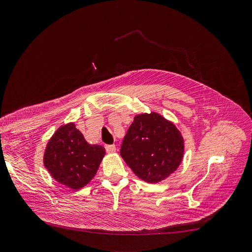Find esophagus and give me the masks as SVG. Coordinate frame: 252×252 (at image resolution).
<instances>
[{"mask_svg":"<svg viewBox=\"0 0 252 252\" xmlns=\"http://www.w3.org/2000/svg\"><path fill=\"white\" fill-rule=\"evenodd\" d=\"M104 148H106L107 153H109V154L116 152V145H114V144H108V145L104 146Z\"/></svg>","mask_w":252,"mask_h":252,"instance_id":"obj_1","label":"esophagus"}]
</instances>
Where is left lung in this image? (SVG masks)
<instances>
[{"label":"left lung","mask_w":252,"mask_h":252,"mask_svg":"<svg viewBox=\"0 0 252 252\" xmlns=\"http://www.w3.org/2000/svg\"><path fill=\"white\" fill-rule=\"evenodd\" d=\"M120 154L146 183H158L177 170L184 155V139L174 123L157 112L142 113L123 139Z\"/></svg>","instance_id":"8db88e82"}]
</instances>
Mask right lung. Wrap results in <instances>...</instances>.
Returning a JSON list of instances; mask_svg holds the SVG:
<instances>
[{
  "label": "right lung",
  "mask_w": 252,
  "mask_h": 252,
  "mask_svg": "<svg viewBox=\"0 0 252 252\" xmlns=\"http://www.w3.org/2000/svg\"><path fill=\"white\" fill-rule=\"evenodd\" d=\"M104 154L103 146L89 144L70 122L59 127L48 141L44 165L58 183L79 189L93 180Z\"/></svg>",
  "instance_id": "1"
}]
</instances>
